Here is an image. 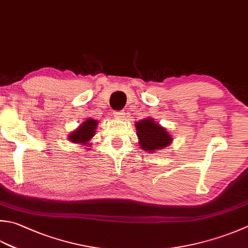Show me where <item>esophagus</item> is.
I'll list each match as a JSON object with an SVG mask.
<instances>
[{
  "label": "esophagus",
  "mask_w": 248,
  "mask_h": 248,
  "mask_svg": "<svg viewBox=\"0 0 248 248\" xmlns=\"http://www.w3.org/2000/svg\"><path fill=\"white\" fill-rule=\"evenodd\" d=\"M124 116L125 113L123 110H119V111H114V117L116 119H124Z\"/></svg>",
  "instance_id": "esophagus-1"
}]
</instances>
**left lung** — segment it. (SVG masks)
Listing matches in <instances>:
<instances>
[{"mask_svg": "<svg viewBox=\"0 0 248 248\" xmlns=\"http://www.w3.org/2000/svg\"><path fill=\"white\" fill-rule=\"evenodd\" d=\"M139 144L144 152L153 153L171 145L173 137L167 128L162 127L154 118H144L135 123Z\"/></svg>", "mask_w": 248, "mask_h": 248, "instance_id": "obj_1", "label": "left lung"}]
</instances>
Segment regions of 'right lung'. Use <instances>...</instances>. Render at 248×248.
<instances>
[{"label": "right lung", "mask_w": 248, "mask_h": 248, "mask_svg": "<svg viewBox=\"0 0 248 248\" xmlns=\"http://www.w3.org/2000/svg\"><path fill=\"white\" fill-rule=\"evenodd\" d=\"M98 124L99 123L95 119L87 118L84 123L79 124L78 128L72 131L67 139H69V140L72 143L89 147L91 145L90 140L94 137Z\"/></svg>", "instance_id": "add662e5"}]
</instances>
